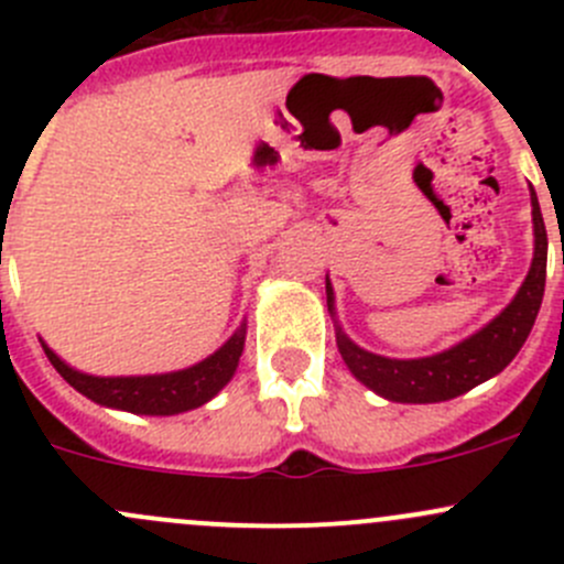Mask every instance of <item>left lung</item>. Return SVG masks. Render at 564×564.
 <instances>
[{
    "label": "left lung",
    "mask_w": 564,
    "mask_h": 564,
    "mask_svg": "<svg viewBox=\"0 0 564 564\" xmlns=\"http://www.w3.org/2000/svg\"><path fill=\"white\" fill-rule=\"evenodd\" d=\"M529 196H532L534 253L524 283L491 322L482 324L469 338L458 340L456 346L445 351L398 360V357H384L357 346L335 318L333 283H329V278H324L327 311L335 322V344H338L340 357H344L346 368L357 382L395 403H440L464 395V392L488 382L510 366V360L519 355L529 333H532L534 318H538L545 289V259H549V237H545L538 196H534V191Z\"/></svg>",
    "instance_id": "obj_1"
}]
</instances>
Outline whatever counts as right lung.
Instances as JSON below:
<instances>
[{"label": "right lung", "instance_id": "obj_1", "mask_svg": "<svg viewBox=\"0 0 564 564\" xmlns=\"http://www.w3.org/2000/svg\"><path fill=\"white\" fill-rule=\"evenodd\" d=\"M246 333L248 324L242 322L220 349L198 360L196 366L169 373H144V377H95V373H84L78 368L67 366L43 338H40V344H43L45 357L56 368V373L70 388L87 395L89 401L100 403L106 409H119V412L169 417V414H182L204 406L231 382L237 366H240L242 349H246Z\"/></svg>", "mask_w": 564, "mask_h": 564}]
</instances>
